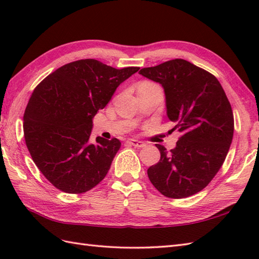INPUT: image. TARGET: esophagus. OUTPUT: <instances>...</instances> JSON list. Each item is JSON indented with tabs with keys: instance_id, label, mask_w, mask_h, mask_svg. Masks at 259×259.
<instances>
[{
	"instance_id": "34e87169",
	"label": "esophagus",
	"mask_w": 259,
	"mask_h": 259,
	"mask_svg": "<svg viewBox=\"0 0 259 259\" xmlns=\"http://www.w3.org/2000/svg\"><path fill=\"white\" fill-rule=\"evenodd\" d=\"M128 143L131 144V146L136 147V148H143L144 146H146V143H144V142L139 141V140H136V139H129Z\"/></svg>"
}]
</instances>
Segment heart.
Returning a JSON list of instances; mask_svg holds the SVG:
<instances>
[{
    "label": "heart",
    "instance_id": "heart-1",
    "mask_svg": "<svg viewBox=\"0 0 259 259\" xmlns=\"http://www.w3.org/2000/svg\"><path fill=\"white\" fill-rule=\"evenodd\" d=\"M153 87H158V86H155L154 83H151V82H142L141 85L139 86V89H144V88H153Z\"/></svg>",
    "mask_w": 259,
    "mask_h": 259
}]
</instances>
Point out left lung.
I'll list each match as a JSON object with an SVG mask.
<instances>
[{
	"mask_svg": "<svg viewBox=\"0 0 259 259\" xmlns=\"http://www.w3.org/2000/svg\"><path fill=\"white\" fill-rule=\"evenodd\" d=\"M139 74L159 82L166 115L181 132L174 149L155 144L160 161L148 177L161 194L183 198L202 191L225 161L233 140L230 101L216 77L184 59H172Z\"/></svg>",
	"mask_w": 259,
	"mask_h": 259,
	"instance_id": "8db88e82",
	"label": "left lung"
}]
</instances>
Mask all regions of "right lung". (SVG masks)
I'll return each instance as SVG.
<instances>
[{"label":"right lung","instance_id":"add662e5","mask_svg":"<svg viewBox=\"0 0 259 259\" xmlns=\"http://www.w3.org/2000/svg\"><path fill=\"white\" fill-rule=\"evenodd\" d=\"M139 69L80 59L56 69L34 89L23 117L24 138L34 163L55 188L85 193L107 176L121 142L101 137L90 142L93 119Z\"/></svg>","mask_w":259,"mask_h":259}]
</instances>
